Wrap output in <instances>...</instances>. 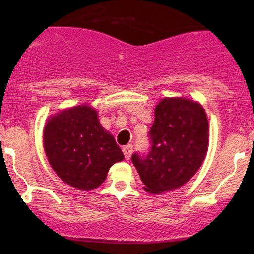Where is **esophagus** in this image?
<instances>
[{"instance_id": "obj_1", "label": "esophagus", "mask_w": 254, "mask_h": 254, "mask_svg": "<svg viewBox=\"0 0 254 254\" xmlns=\"http://www.w3.org/2000/svg\"><path fill=\"white\" fill-rule=\"evenodd\" d=\"M132 149H133V148H132V145H131V144L124 145V147H123V153H124L125 159H127V160L130 159L131 154H132Z\"/></svg>"}]
</instances>
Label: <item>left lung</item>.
I'll return each mask as SVG.
<instances>
[{
    "instance_id": "left-lung-1",
    "label": "left lung",
    "mask_w": 254,
    "mask_h": 254,
    "mask_svg": "<svg viewBox=\"0 0 254 254\" xmlns=\"http://www.w3.org/2000/svg\"><path fill=\"white\" fill-rule=\"evenodd\" d=\"M150 150L131 156L144 184L157 194L179 189L196 174L205 159L209 123L203 106L185 98H165L156 105L149 131Z\"/></svg>"
}]
</instances>
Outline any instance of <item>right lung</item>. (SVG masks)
I'll return each instance as SVG.
<instances>
[{"label": "right lung", "instance_id": "add662e5", "mask_svg": "<svg viewBox=\"0 0 254 254\" xmlns=\"http://www.w3.org/2000/svg\"><path fill=\"white\" fill-rule=\"evenodd\" d=\"M43 139L52 170L78 190L100 186L111 166L124 159L115 137L101 127L97 110L89 105H78L49 118Z\"/></svg>", "mask_w": 254, "mask_h": 254}]
</instances>
